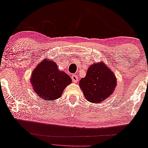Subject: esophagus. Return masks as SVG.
Here are the masks:
<instances>
[{
    "mask_svg": "<svg viewBox=\"0 0 148 148\" xmlns=\"http://www.w3.org/2000/svg\"><path fill=\"white\" fill-rule=\"evenodd\" d=\"M71 79L74 83H77V82L78 81V77H77L76 75H73L71 76Z\"/></svg>",
    "mask_w": 148,
    "mask_h": 148,
    "instance_id": "esophagus-1",
    "label": "esophagus"
}]
</instances>
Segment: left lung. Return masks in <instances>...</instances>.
Segmentation results:
<instances>
[{
  "instance_id": "left-lung-1",
  "label": "left lung",
  "mask_w": 148,
  "mask_h": 148,
  "mask_svg": "<svg viewBox=\"0 0 148 148\" xmlns=\"http://www.w3.org/2000/svg\"><path fill=\"white\" fill-rule=\"evenodd\" d=\"M117 84L114 73L102 62L94 63L82 78L79 86L86 100L100 103L112 94Z\"/></svg>"
}]
</instances>
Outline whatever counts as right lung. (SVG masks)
I'll return each mask as SVG.
<instances>
[{
    "mask_svg": "<svg viewBox=\"0 0 148 148\" xmlns=\"http://www.w3.org/2000/svg\"><path fill=\"white\" fill-rule=\"evenodd\" d=\"M31 83L34 90L46 100H54L61 97L71 79L65 72L60 71L56 64L45 59L32 72Z\"/></svg>",
    "mask_w": 148,
    "mask_h": 148,
    "instance_id": "1",
    "label": "right lung"
}]
</instances>
